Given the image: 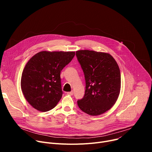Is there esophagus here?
I'll list each match as a JSON object with an SVG mask.
<instances>
[{"mask_svg":"<svg viewBox=\"0 0 152 152\" xmlns=\"http://www.w3.org/2000/svg\"><path fill=\"white\" fill-rule=\"evenodd\" d=\"M68 95H72L73 94V91H71V92H68L66 93Z\"/></svg>","mask_w":152,"mask_h":152,"instance_id":"1","label":"esophagus"}]
</instances>
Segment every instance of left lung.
Here are the masks:
<instances>
[{
  "label": "left lung",
  "instance_id": "8db88e82",
  "mask_svg": "<svg viewBox=\"0 0 152 152\" xmlns=\"http://www.w3.org/2000/svg\"><path fill=\"white\" fill-rule=\"evenodd\" d=\"M86 80L84 97L77 105L84 113L97 116L109 110L116 103L121 89V73L110 54L94 50L76 51Z\"/></svg>",
  "mask_w": 152,
  "mask_h": 152
}]
</instances>
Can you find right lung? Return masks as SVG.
<instances>
[{
    "instance_id": "1",
    "label": "right lung",
    "mask_w": 152,
    "mask_h": 152,
    "mask_svg": "<svg viewBox=\"0 0 152 152\" xmlns=\"http://www.w3.org/2000/svg\"><path fill=\"white\" fill-rule=\"evenodd\" d=\"M75 52H40L28 61L21 79V88L29 104L38 111L53 109L62 97L60 73Z\"/></svg>"
}]
</instances>
